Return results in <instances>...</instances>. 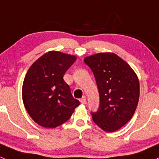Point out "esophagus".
<instances>
[{"label": "esophagus", "instance_id": "obj_1", "mask_svg": "<svg viewBox=\"0 0 159 159\" xmlns=\"http://www.w3.org/2000/svg\"><path fill=\"white\" fill-rule=\"evenodd\" d=\"M80 102L81 104H86V96H83V97L80 99Z\"/></svg>", "mask_w": 159, "mask_h": 159}]
</instances>
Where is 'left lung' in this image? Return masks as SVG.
<instances>
[{
	"label": "left lung",
	"instance_id": "left-lung-1",
	"mask_svg": "<svg viewBox=\"0 0 159 159\" xmlns=\"http://www.w3.org/2000/svg\"><path fill=\"white\" fill-rule=\"evenodd\" d=\"M94 74L99 93V110L93 120L107 132L119 130L132 119L139 99V81L132 67L113 53L84 58Z\"/></svg>",
	"mask_w": 159,
	"mask_h": 159
}]
</instances>
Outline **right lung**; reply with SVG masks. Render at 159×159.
<instances>
[{
    "instance_id": "add662e5",
    "label": "right lung",
    "mask_w": 159,
    "mask_h": 159,
    "mask_svg": "<svg viewBox=\"0 0 159 159\" xmlns=\"http://www.w3.org/2000/svg\"><path fill=\"white\" fill-rule=\"evenodd\" d=\"M76 60V56L52 50L29 68L23 83V102L33 120L40 126L53 129L62 125L80 105L63 80Z\"/></svg>"
}]
</instances>
